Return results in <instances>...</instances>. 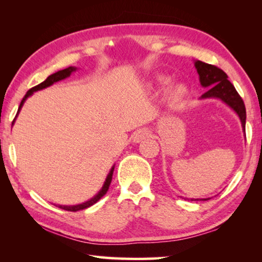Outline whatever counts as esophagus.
<instances>
[{
  "mask_svg": "<svg viewBox=\"0 0 262 262\" xmlns=\"http://www.w3.org/2000/svg\"><path fill=\"white\" fill-rule=\"evenodd\" d=\"M150 134V132L148 129H145V128H142V129L137 130L135 133L134 135V142H136V143H139V142H141L143 139H145L148 135Z\"/></svg>",
  "mask_w": 262,
  "mask_h": 262,
  "instance_id": "1",
  "label": "esophagus"
}]
</instances>
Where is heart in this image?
Here are the masks:
<instances>
[{
    "label": "heart",
    "instance_id": "heart-1",
    "mask_svg": "<svg viewBox=\"0 0 262 262\" xmlns=\"http://www.w3.org/2000/svg\"><path fill=\"white\" fill-rule=\"evenodd\" d=\"M159 81H161L163 84L168 83V79L165 78V77H161V78H159ZM186 94H187V90H186V88L184 85H178V86H176L174 90L171 92V99L173 101H179V100L184 98Z\"/></svg>",
    "mask_w": 262,
    "mask_h": 262
}]
</instances>
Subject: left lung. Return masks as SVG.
Here are the masks:
<instances>
[{"mask_svg": "<svg viewBox=\"0 0 262 262\" xmlns=\"http://www.w3.org/2000/svg\"><path fill=\"white\" fill-rule=\"evenodd\" d=\"M201 85L208 88L207 92L202 95V98H220L227 103L230 107L236 111L241 118L242 125L245 130L246 123V108L245 104L239 96L233 84L228 79V75L221 68L214 64L206 63L202 61L195 62ZM207 199H195L194 201H206ZM193 201V200H192Z\"/></svg>", "mask_w": 262, "mask_h": 262, "instance_id": "obj_1", "label": "left lung"}]
</instances>
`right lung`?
<instances>
[{
  "label": "right lung",
  "mask_w": 262,
  "mask_h": 262,
  "mask_svg": "<svg viewBox=\"0 0 262 262\" xmlns=\"http://www.w3.org/2000/svg\"><path fill=\"white\" fill-rule=\"evenodd\" d=\"M75 70H76V68H75V67H68V68H66V69H63V70H60V72H57V73H55V74L50 75V76H48L42 83L38 84V85H35V86H33V88H31L30 90H29L28 92H26V95L24 96V98L21 99L20 105H19V107H18V112H19V110H20L21 106H23V104H24V101L26 100V98H28L29 96L32 95L34 91L41 90V89H45V88H47V86L52 85L53 83H55V82H57V81H61V79H63V78H66V77L70 76V74H72L73 72H75ZM18 112H17V113H18ZM113 171H114V167H112V170H111V172L108 173L107 178H106V181H105V184H104V186H103V188H101L100 192H99L98 194H97L95 198H92L90 201H86V202L82 203V205H77V206H59V208H61V209H63V210H68V211H77V210L85 209V208H89V207H91L92 205H95V203H96L97 201H99L100 198H103L104 195L106 194V192H107L111 181H112Z\"/></svg>",
  "instance_id": "1"
}]
</instances>
